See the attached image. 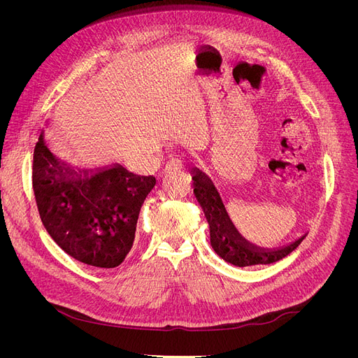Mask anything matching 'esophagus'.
<instances>
[{"mask_svg":"<svg viewBox=\"0 0 358 358\" xmlns=\"http://www.w3.org/2000/svg\"><path fill=\"white\" fill-rule=\"evenodd\" d=\"M183 167V159L179 157L170 158L167 166H166V171H175V170H180Z\"/></svg>","mask_w":358,"mask_h":358,"instance_id":"obj_1","label":"esophagus"}]
</instances>
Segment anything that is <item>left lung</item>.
Masks as SVG:
<instances>
[{
    "instance_id": "obj_1",
    "label": "left lung",
    "mask_w": 358,
    "mask_h": 358,
    "mask_svg": "<svg viewBox=\"0 0 358 358\" xmlns=\"http://www.w3.org/2000/svg\"><path fill=\"white\" fill-rule=\"evenodd\" d=\"M192 175L194 194L209 222L210 245L213 251L227 263L237 267L275 263L294 251L306 237L305 234L292 243L276 249H264L249 243L236 230L210 178L199 169H194Z\"/></svg>"
}]
</instances>
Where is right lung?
<instances>
[{
    "label": "right lung",
    "instance_id": "1",
    "mask_svg": "<svg viewBox=\"0 0 358 358\" xmlns=\"http://www.w3.org/2000/svg\"><path fill=\"white\" fill-rule=\"evenodd\" d=\"M155 182L119 164L74 169L50 152L43 134L34 149L32 187L41 222L64 252L90 266L113 268L124 262Z\"/></svg>",
    "mask_w": 358,
    "mask_h": 358
}]
</instances>
